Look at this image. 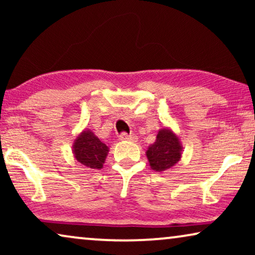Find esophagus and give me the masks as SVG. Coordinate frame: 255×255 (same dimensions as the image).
Listing matches in <instances>:
<instances>
[{"instance_id": "34e87169", "label": "esophagus", "mask_w": 255, "mask_h": 255, "mask_svg": "<svg viewBox=\"0 0 255 255\" xmlns=\"http://www.w3.org/2000/svg\"><path fill=\"white\" fill-rule=\"evenodd\" d=\"M120 139L123 141H137V135L134 134H128V133H122L120 134Z\"/></svg>"}]
</instances>
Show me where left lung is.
<instances>
[{
  "mask_svg": "<svg viewBox=\"0 0 255 255\" xmlns=\"http://www.w3.org/2000/svg\"><path fill=\"white\" fill-rule=\"evenodd\" d=\"M182 144L180 138L169 128H162L158 131L155 141L146 151L149 166L156 173L166 172L173 168L182 156Z\"/></svg>",
  "mask_w": 255,
  "mask_h": 255,
  "instance_id": "8db88e82",
  "label": "left lung"
}]
</instances>
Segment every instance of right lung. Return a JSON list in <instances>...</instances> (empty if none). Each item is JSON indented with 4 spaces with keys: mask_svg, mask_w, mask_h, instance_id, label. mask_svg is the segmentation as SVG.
<instances>
[{
    "mask_svg": "<svg viewBox=\"0 0 255 255\" xmlns=\"http://www.w3.org/2000/svg\"><path fill=\"white\" fill-rule=\"evenodd\" d=\"M72 152L76 161L81 165L90 169H101L106 162L109 147L92 130L85 128L75 137Z\"/></svg>",
    "mask_w": 255,
    "mask_h": 255,
    "instance_id": "obj_1",
    "label": "right lung"
}]
</instances>
